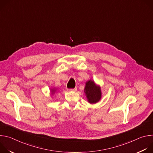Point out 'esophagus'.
Returning <instances> with one entry per match:
<instances>
[{"mask_svg": "<svg viewBox=\"0 0 153 153\" xmlns=\"http://www.w3.org/2000/svg\"><path fill=\"white\" fill-rule=\"evenodd\" d=\"M70 90L71 91H77V88H73V89H70Z\"/></svg>", "mask_w": 153, "mask_h": 153, "instance_id": "1", "label": "esophagus"}]
</instances>
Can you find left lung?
<instances>
[{
  "label": "left lung",
  "instance_id": "obj_1",
  "mask_svg": "<svg viewBox=\"0 0 153 153\" xmlns=\"http://www.w3.org/2000/svg\"><path fill=\"white\" fill-rule=\"evenodd\" d=\"M84 93L87 101L90 104L97 103L101 100L102 96L101 87L97 85L94 80L90 79L86 82Z\"/></svg>",
  "mask_w": 153,
  "mask_h": 153
}]
</instances>
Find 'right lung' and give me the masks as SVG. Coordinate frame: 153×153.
<instances>
[{"mask_svg":"<svg viewBox=\"0 0 153 153\" xmlns=\"http://www.w3.org/2000/svg\"><path fill=\"white\" fill-rule=\"evenodd\" d=\"M58 92V90L56 88H50V95L53 96L55 93Z\"/></svg>","mask_w":153,"mask_h":153,"instance_id":"add662e5","label":"right lung"}]
</instances>
